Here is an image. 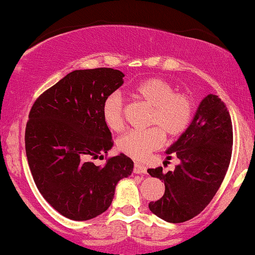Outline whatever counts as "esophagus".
I'll list each match as a JSON object with an SVG mask.
<instances>
[{
  "label": "esophagus",
  "instance_id": "1",
  "mask_svg": "<svg viewBox=\"0 0 255 255\" xmlns=\"http://www.w3.org/2000/svg\"><path fill=\"white\" fill-rule=\"evenodd\" d=\"M133 172H135V174H147V169L146 166L142 165V164L136 163L135 165H133Z\"/></svg>",
  "mask_w": 255,
  "mask_h": 255
}]
</instances>
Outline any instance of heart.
Instances as JSON below:
<instances>
[{
  "mask_svg": "<svg viewBox=\"0 0 255 255\" xmlns=\"http://www.w3.org/2000/svg\"><path fill=\"white\" fill-rule=\"evenodd\" d=\"M139 100L152 106L144 130H132L118 139V149L133 159H144L164 144L165 135L175 139L182 135L193 118L194 105L190 95L175 91V87L161 78L141 81L133 90ZM102 118L112 131L125 125L124 102L117 92L107 96L102 105Z\"/></svg>",
  "mask_w": 255,
  "mask_h": 255,
  "instance_id": "1",
  "label": "heart"
}]
</instances>
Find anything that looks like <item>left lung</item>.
I'll return each mask as SVG.
<instances>
[{"label": "left lung", "instance_id": "left-lung-1", "mask_svg": "<svg viewBox=\"0 0 255 255\" xmlns=\"http://www.w3.org/2000/svg\"><path fill=\"white\" fill-rule=\"evenodd\" d=\"M234 132L225 103L208 95L181 137L166 150L168 159L181 163L174 171L148 169L165 185L163 197L148 204L149 210L169 223L179 224L198 215L218 192L232 154Z\"/></svg>", "mask_w": 255, "mask_h": 255}]
</instances>
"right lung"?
<instances>
[{
	"label": "right lung",
	"instance_id": "1",
	"mask_svg": "<svg viewBox=\"0 0 255 255\" xmlns=\"http://www.w3.org/2000/svg\"><path fill=\"white\" fill-rule=\"evenodd\" d=\"M124 74L112 68L74 70L41 94L25 128V152L43 198L63 216L90 220L112 204L117 183L131 175L125 154L106 158L113 146L103 122L107 96L122 86Z\"/></svg>",
	"mask_w": 255,
	"mask_h": 255
}]
</instances>
